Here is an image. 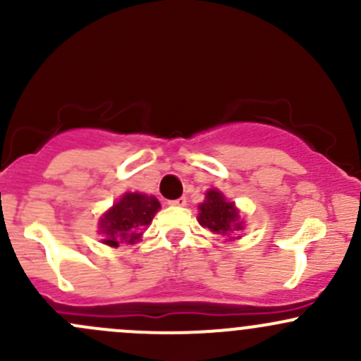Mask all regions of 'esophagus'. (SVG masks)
<instances>
[{
  "mask_svg": "<svg viewBox=\"0 0 361 361\" xmlns=\"http://www.w3.org/2000/svg\"><path fill=\"white\" fill-rule=\"evenodd\" d=\"M169 204H171V206H187V197L174 199V201H171Z\"/></svg>",
  "mask_w": 361,
  "mask_h": 361,
  "instance_id": "34e87169",
  "label": "esophagus"
}]
</instances>
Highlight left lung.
<instances>
[{"label": "left lung", "instance_id": "obj_1", "mask_svg": "<svg viewBox=\"0 0 361 361\" xmlns=\"http://www.w3.org/2000/svg\"><path fill=\"white\" fill-rule=\"evenodd\" d=\"M197 220L202 227H207L220 238L232 239L231 235L235 231H243V221L235 204L227 201L225 195L214 188L206 192V201L199 206Z\"/></svg>", "mask_w": 361, "mask_h": 361}]
</instances>
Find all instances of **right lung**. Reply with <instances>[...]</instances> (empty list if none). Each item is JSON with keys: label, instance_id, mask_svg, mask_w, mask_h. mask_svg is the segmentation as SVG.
Listing matches in <instances>:
<instances>
[{"label": "right lung", "instance_id": "obj_1", "mask_svg": "<svg viewBox=\"0 0 361 361\" xmlns=\"http://www.w3.org/2000/svg\"><path fill=\"white\" fill-rule=\"evenodd\" d=\"M159 209L160 202L154 195L127 192L99 220V232L104 234L103 243L113 248L120 243L134 245Z\"/></svg>", "mask_w": 361, "mask_h": 361}]
</instances>
